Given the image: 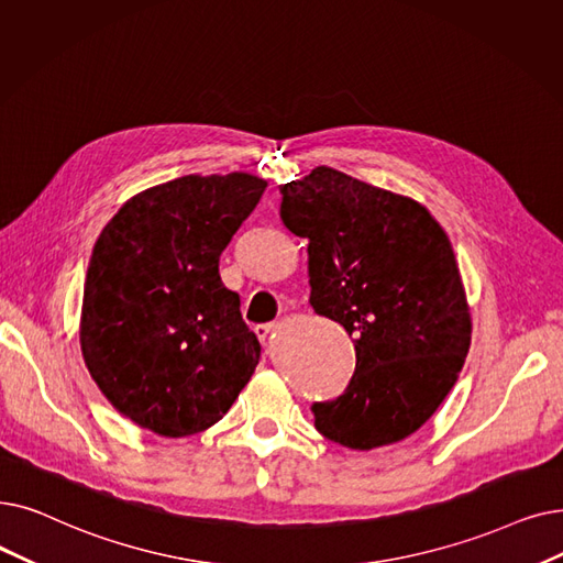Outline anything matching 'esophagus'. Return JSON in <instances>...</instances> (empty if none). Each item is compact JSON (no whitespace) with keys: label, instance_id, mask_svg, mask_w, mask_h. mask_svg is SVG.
I'll return each mask as SVG.
<instances>
[{"label":"esophagus","instance_id":"obj_1","mask_svg":"<svg viewBox=\"0 0 563 563\" xmlns=\"http://www.w3.org/2000/svg\"><path fill=\"white\" fill-rule=\"evenodd\" d=\"M276 329V324L274 322H266V324H257L255 327V335L262 340V342H266V338H268V333H272Z\"/></svg>","mask_w":563,"mask_h":563}]
</instances>
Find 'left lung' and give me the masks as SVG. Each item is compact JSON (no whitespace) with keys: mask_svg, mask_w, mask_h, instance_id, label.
Returning <instances> with one entry per match:
<instances>
[{"mask_svg":"<svg viewBox=\"0 0 563 563\" xmlns=\"http://www.w3.org/2000/svg\"><path fill=\"white\" fill-rule=\"evenodd\" d=\"M280 218L308 239L310 306L354 338L356 368L314 428L371 451L417 432L457 382L472 317L446 232L417 200L320 165L280 188Z\"/></svg>","mask_w":563,"mask_h":563,"instance_id":"8db88e82","label":"left lung"}]
</instances>
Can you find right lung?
<instances>
[{
  "label": "right lung",
  "mask_w": 563,
  "mask_h": 563,
  "mask_svg": "<svg viewBox=\"0 0 563 563\" xmlns=\"http://www.w3.org/2000/svg\"><path fill=\"white\" fill-rule=\"evenodd\" d=\"M266 181L188 175L146 188L96 241L80 347L112 407L161 437L223 419L260 363V340L218 272Z\"/></svg>",
  "instance_id": "obj_1"
}]
</instances>
